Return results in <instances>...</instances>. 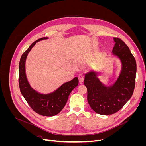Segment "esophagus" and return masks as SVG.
Masks as SVG:
<instances>
[{
	"instance_id": "34e87169",
	"label": "esophagus",
	"mask_w": 146,
	"mask_h": 146,
	"mask_svg": "<svg viewBox=\"0 0 146 146\" xmlns=\"http://www.w3.org/2000/svg\"><path fill=\"white\" fill-rule=\"evenodd\" d=\"M84 76L82 74H80L78 76V80H79V82H80V83H82L83 81H84Z\"/></svg>"
}]
</instances>
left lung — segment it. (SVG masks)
Here are the masks:
<instances>
[{
	"label": "left lung",
	"mask_w": 146,
	"mask_h": 146,
	"mask_svg": "<svg viewBox=\"0 0 146 146\" xmlns=\"http://www.w3.org/2000/svg\"><path fill=\"white\" fill-rule=\"evenodd\" d=\"M115 44L113 55L120 60L121 72L112 85L106 86L98 78V72L85 74L84 85L87 88V99L91 109L102 115L117 112L127 102L133 93L136 73V60L125 43L114 38Z\"/></svg>",
	"instance_id": "1"
}]
</instances>
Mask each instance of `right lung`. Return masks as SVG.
<instances>
[{
	"label": "right lung",
	"instance_id": "1",
	"mask_svg": "<svg viewBox=\"0 0 146 146\" xmlns=\"http://www.w3.org/2000/svg\"><path fill=\"white\" fill-rule=\"evenodd\" d=\"M47 39L44 37L33 42L22 55L19 65V85L22 95L33 111L40 115L50 117L58 114L63 110L70 93L78 85V79L75 77L48 94H41L31 87L25 74L26 58L36 42Z\"/></svg>",
	"mask_w": 146,
	"mask_h": 146
}]
</instances>
